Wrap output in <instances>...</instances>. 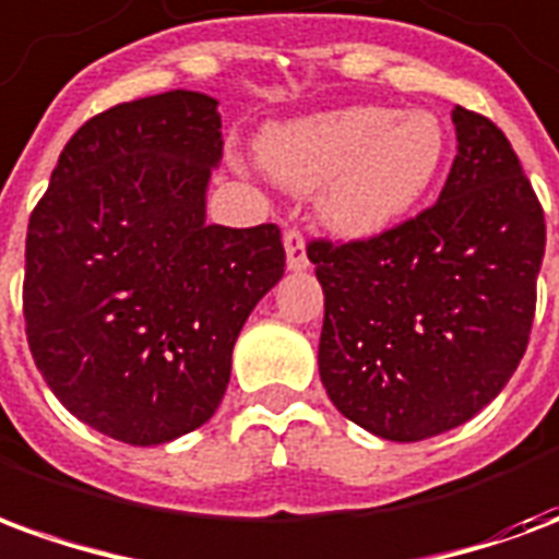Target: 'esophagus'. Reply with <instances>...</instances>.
<instances>
[{
	"label": "esophagus",
	"mask_w": 559,
	"mask_h": 559,
	"mask_svg": "<svg viewBox=\"0 0 559 559\" xmlns=\"http://www.w3.org/2000/svg\"><path fill=\"white\" fill-rule=\"evenodd\" d=\"M284 251H287V269L290 272H305L311 266L308 263V251H305V236L296 227L284 233Z\"/></svg>",
	"instance_id": "1"
}]
</instances>
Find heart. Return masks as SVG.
<instances>
[{"mask_svg": "<svg viewBox=\"0 0 559 559\" xmlns=\"http://www.w3.org/2000/svg\"><path fill=\"white\" fill-rule=\"evenodd\" d=\"M449 134L431 110L356 104L269 128L266 173L293 191H314L323 227L371 239L407 218L443 170Z\"/></svg>", "mask_w": 559, "mask_h": 559, "instance_id": "b5f03b06", "label": "heart"}]
</instances>
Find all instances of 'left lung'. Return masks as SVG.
Listing matches in <instances>:
<instances>
[{
	"label": "left lung",
	"mask_w": 559,
	"mask_h": 559,
	"mask_svg": "<svg viewBox=\"0 0 559 559\" xmlns=\"http://www.w3.org/2000/svg\"><path fill=\"white\" fill-rule=\"evenodd\" d=\"M440 200L368 242H311L326 296L320 380L350 421L395 443L488 407L527 350L545 215L491 119L455 107Z\"/></svg>",
	"instance_id": "1"
}]
</instances>
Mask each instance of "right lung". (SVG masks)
<instances>
[{
    "mask_svg": "<svg viewBox=\"0 0 559 559\" xmlns=\"http://www.w3.org/2000/svg\"><path fill=\"white\" fill-rule=\"evenodd\" d=\"M218 102L170 90L116 104L68 140L29 218L23 317L68 413L131 445L212 419L233 344L284 275L275 224L206 221Z\"/></svg>",
    "mask_w": 559,
    "mask_h": 559,
    "instance_id": "obj_1",
    "label": "right lung"
}]
</instances>
